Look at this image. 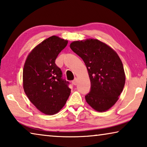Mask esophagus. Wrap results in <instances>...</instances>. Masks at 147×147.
<instances>
[{"instance_id":"1","label":"esophagus","mask_w":147,"mask_h":147,"mask_svg":"<svg viewBox=\"0 0 147 147\" xmlns=\"http://www.w3.org/2000/svg\"><path fill=\"white\" fill-rule=\"evenodd\" d=\"M72 83H73V85H74V86L77 85V78H74V79L72 81Z\"/></svg>"}]
</instances>
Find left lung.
Here are the masks:
<instances>
[{"instance_id": "8db88e82", "label": "left lung", "mask_w": 147, "mask_h": 147, "mask_svg": "<svg viewBox=\"0 0 147 147\" xmlns=\"http://www.w3.org/2000/svg\"><path fill=\"white\" fill-rule=\"evenodd\" d=\"M72 51L83 59L91 81L86 100L94 110L105 111L118 100L125 84L123 65L118 54L98 39L73 41Z\"/></svg>"}]
</instances>
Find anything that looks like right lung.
<instances>
[{"instance_id": "1", "label": "right lung", "mask_w": 147, "mask_h": 147, "mask_svg": "<svg viewBox=\"0 0 147 147\" xmlns=\"http://www.w3.org/2000/svg\"><path fill=\"white\" fill-rule=\"evenodd\" d=\"M68 41L53 36L42 41L28 54L23 73V88L30 101L46 115L58 113L71 93L69 82L62 78L55 63Z\"/></svg>"}]
</instances>
